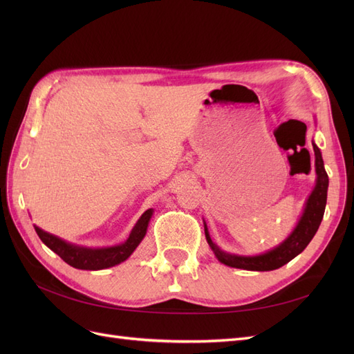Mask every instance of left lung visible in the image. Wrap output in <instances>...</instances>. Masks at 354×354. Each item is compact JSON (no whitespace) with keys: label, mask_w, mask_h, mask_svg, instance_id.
Listing matches in <instances>:
<instances>
[{"label":"left lung","mask_w":354,"mask_h":354,"mask_svg":"<svg viewBox=\"0 0 354 354\" xmlns=\"http://www.w3.org/2000/svg\"><path fill=\"white\" fill-rule=\"evenodd\" d=\"M313 149L316 155V174H317L316 187L312 192V195H310L303 217L298 221V226L291 233V236H289L283 243L277 246V248L272 250L270 252H266L263 255H257V257H241V255H233V254L220 251L218 246L211 241L208 229L205 226L207 241L212 248L214 254H216V257L218 259V261L230 267H236V269L267 272V270L279 269V267H282L283 264L291 261L299 252L304 251V248L310 243V241L313 239L320 226V221L324 218V212L326 207L328 183H329L328 174L324 167L322 155H320L319 147L315 143H313Z\"/></svg>","instance_id":"1"}]
</instances>
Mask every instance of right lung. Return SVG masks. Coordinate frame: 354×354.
Masks as SVG:
<instances>
[{"mask_svg":"<svg viewBox=\"0 0 354 354\" xmlns=\"http://www.w3.org/2000/svg\"><path fill=\"white\" fill-rule=\"evenodd\" d=\"M151 217H152V209H147L143 216L138 218V221L136 223V226L130 233V236H128V239L124 243L112 246V248H102V250L81 248V246L66 243L65 241H62L56 236H53V234L41 230L39 227H35V232L39 236V239L44 242L51 251H55L63 261L75 267V269L102 270L125 261L128 257L133 254V251L137 248V245L140 243L142 239L145 238L147 224Z\"/></svg>","mask_w":354,"mask_h":354,"instance_id":"1","label":"right lung"}]
</instances>
